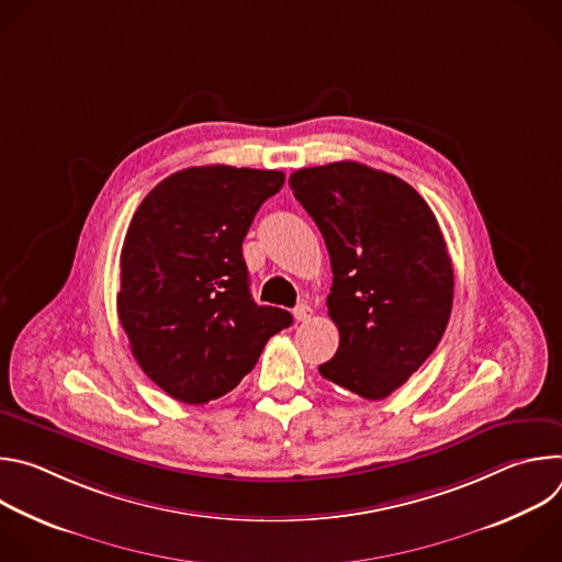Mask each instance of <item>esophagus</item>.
Segmentation results:
<instances>
[{"instance_id": "34e87169", "label": "esophagus", "mask_w": 562, "mask_h": 562, "mask_svg": "<svg viewBox=\"0 0 562 562\" xmlns=\"http://www.w3.org/2000/svg\"><path fill=\"white\" fill-rule=\"evenodd\" d=\"M311 306L308 304H297L295 308H293V317L297 319V323H308L311 319Z\"/></svg>"}]
</instances>
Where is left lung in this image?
Returning <instances> with one entry per match:
<instances>
[{
	"label": "left lung",
	"mask_w": 562,
	"mask_h": 562,
	"mask_svg": "<svg viewBox=\"0 0 562 562\" xmlns=\"http://www.w3.org/2000/svg\"><path fill=\"white\" fill-rule=\"evenodd\" d=\"M331 258L329 315L340 331L323 378L367 400L403 386L438 347L453 302V269L438 220L400 178L360 162L289 178Z\"/></svg>",
	"instance_id": "left-lung-1"
}]
</instances>
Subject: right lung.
Returning a JSON list of instances; mask_svg holds the SVG:
<instances>
[{
    "mask_svg": "<svg viewBox=\"0 0 562 562\" xmlns=\"http://www.w3.org/2000/svg\"><path fill=\"white\" fill-rule=\"evenodd\" d=\"M282 171L191 167L137 206L120 256L117 315L142 371L204 405L235 389L293 317L251 297L243 239Z\"/></svg>",
    "mask_w": 562,
    "mask_h": 562,
    "instance_id": "1",
    "label": "right lung"
}]
</instances>
